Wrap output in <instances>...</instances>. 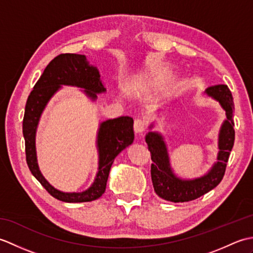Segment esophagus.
<instances>
[{"instance_id":"obj_1","label":"esophagus","mask_w":253,"mask_h":253,"mask_svg":"<svg viewBox=\"0 0 253 253\" xmlns=\"http://www.w3.org/2000/svg\"><path fill=\"white\" fill-rule=\"evenodd\" d=\"M133 128H135V131L137 133H141L146 129V121L142 120V118H137L135 124H133Z\"/></svg>"}]
</instances>
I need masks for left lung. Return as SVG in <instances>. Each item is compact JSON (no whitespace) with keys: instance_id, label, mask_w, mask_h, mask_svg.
<instances>
[{"instance_id":"obj_1","label":"left lung","mask_w":253,"mask_h":253,"mask_svg":"<svg viewBox=\"0 0 253 253\" xmlns=\"http://www.w3.org/2000/svg\"><path fill=\"white\" fill-rule=\"evenodd\" d=\"M215 99L226 113V120L218 133L217 161L206 175L193 179H181L170 168L168 147L163 136L157 131H149L146 136L148 149L151 153V178L154 191L164 200L171 202H188L206 195L222 181L230 151L234 147V100L226 84H216L204 91ZM153 125L150 126L152 128Z\"/></svg>"}]
</instances>
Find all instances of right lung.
Instances as JSON below:
<instances>
[{
    "instance_id": "right-lung-1",
    "label": "right lung",
    "mask_w": 253,
    "mask_h": 253,
    "mask_svg": "<svg viewBox=\"0 0 253 253\" xmlns=\"http://www.w3.org/2000/svg\"><path fill=\"white\" fill-rule=\"evenodd\" d=\"M62 85L83 88L84 89V92L92 101L98 98L96 94L106 91L102 84L99 69L90 65L84 55L66 53L53 58L35 84L26 103L23 121L26 161L31 174L57 200L69 203L93 201L105 191L114 159L133 141V120L129 116H121L100 124L96 137L99 168L95 179L90 188L83 192H63L57 190L49 184L39 169L36 151V132L47 102L62 88Z\"/></svg>"
}]
</instances>
